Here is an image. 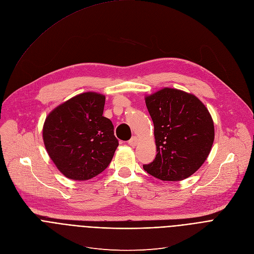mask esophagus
Segmentation results:
<instances>
[{
  "label": "esophagus",
  "instance_id": "esophagus-1",
  "mask_svg": "<svg viewBox=\"0 0 254 254\" xmlns=\"http://www.w3.org/2000/svg\"><path fill=\"white\" fill-rule=\"evenodd\" d=\"M128 145L129 146H136L137 144H138V138L136 137V136H133V137H131L129 140H128Z\"/></svg>",
  "mask_w": 254,
  "mask_h": 254
}]
</instances>
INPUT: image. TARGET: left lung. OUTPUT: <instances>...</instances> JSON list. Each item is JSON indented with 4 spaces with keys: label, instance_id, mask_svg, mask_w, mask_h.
<instances>
[{
    "label": "left lung",
    "instance_id": "obj_1",
    "mask_svg": "<svg viewBox=\"0 0 254 254\" xmlns=\"http://www.w3.org/2000/svg\"><path fill=\"white\" fill-rule=\"evenodd\" d=\"M154 124L157 154L144 171L161 181L192 176L204 163L214 140L212 118L194 95L165 88L145 99Z\"/></svg>",
    "mask_w": 254,
    "mask_h": 254
}]
</instances>
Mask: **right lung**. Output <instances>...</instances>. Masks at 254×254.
<instances>
[{"instance_id": "right-lung-1", "label": "right lung", "mask_w": 254, "mask_h": 254, "mask_svg": "<svg viewBox=\"0 0 254 254\" xmlns=\"http://www.w3.org/2000/svg\"><path fill=\"white\" fill-rule=\"evenodd\" d=\"M105 96L79 94L51 112L43 128L50 158L68 179L90 180L105 171L118 146L114 127L103 116Z\"/></svg>"}]
</instances>
